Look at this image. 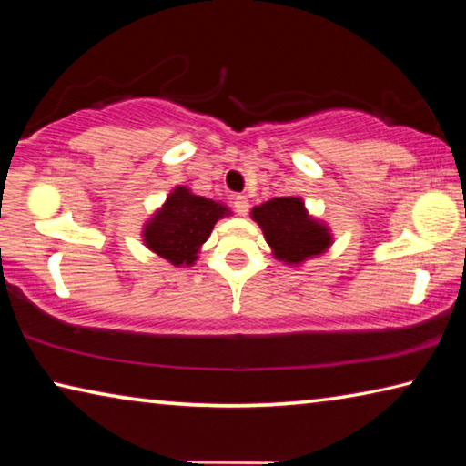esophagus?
<instances>
[{
  "mask_svg": "<svg viewBox=\"0 0 466 466\" xmlns=\"http://www.w3.org/2000/svg\"><path fill=\"white\" fill-rule=\"evenodd\" d=\"M234 209H236V214L238 216H247L248 214V199L244 195H234Z\"/></svg>",
  "mask_w": 466,
  "mask_h": 466,
  "instance_id": "obj_1",
  "label": "esophagus"
}]
</instances>
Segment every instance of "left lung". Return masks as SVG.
Returning <instances> with one entry per match:
<instances>
[{"label": "left lung", "instance_id": "left-lung-1", "mask_svg": "<svg viewBox=\"0 0 466 466\" xmlns=\"http://www.w3.org/2000/svg\"><path fill=\"white\" fill-rule=\"evenodd\" d=\"M250 218L261 226L273 257L286 265L319 257L333 244L329 226L314 219L299 197H275L252 208Z\"/></svg>", "mask_w": 466, "mask_h": 466}]
</instances>
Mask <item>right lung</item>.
<instances>
[{"label": "right lung", "mask_w": 466, "mask_h": 466, "mask_svg": "<svg viewBox=\"0 0 466 466\" xmlns=\"http://www.w3.org/2000/svg\"><path fill=\"white\" fill-rule=\"evenodd\" d=\"M232 211L224 203L177 187L144 226L146 247L177 267H191L218 219Z\"/></svg>", "instance_id": "right-lung-1"}]
</instances>
